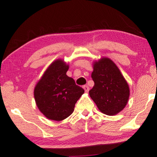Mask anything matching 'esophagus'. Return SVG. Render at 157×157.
<instances>
[{
    "mask_svg": "<svg viewBox=\"0 0 157 157\" xmlns=\"http://www.w3.org/2000/svg\"><path fill=\"white\" fill-rule=\"evenodd\" d=\"M83 88H84L85 92H88L89 90H90V87H89L87 85H84V86H83Z\"/></svg>",
    "mask_w": 157,
    "mask_h": 157,
    "instance_id": "obj_1",
    "label": "esophagus"
}]
</instances>
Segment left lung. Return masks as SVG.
I'll list each match as a JSON object with an SVG mask.
<instances>
[{
    "instance_id": "left-lung-1",
    "label": "left lung",
    "mask_w": 157,
    "mask_h": 157,
    "mask_svg": "<svg viewBox=\"0 0 157 157\" xmlns=\"http://www.w3.org/2000/svg\"><path fill=\"white\" fill-rule=\"evenodd\" d=\"M92 78L94 85L89 93L98 109L108 116L122 111L128 102L129 88L116 64L107 57L94 62Z\"/></svg>"
}]
</instances>
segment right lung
I'll use <instances>...</instances> for the list:
<instances>
[{"label": "right lung", "instance_id": "1", "mask_svg": "<svg viewBox=\"0 0 157 157\" xmlns=\"http://www.w3.org/2000/svg\"><path fill=\"white\" fill-rule=\"evenodd\" d=\"M69 65L63 59L54 61L46 70L34 89L39 111L47 119L62 121L74 111L75 104L84 90L66 75Z\"/></svg>", "mask_w": 157, "mask_h": 157}]
</instances>
